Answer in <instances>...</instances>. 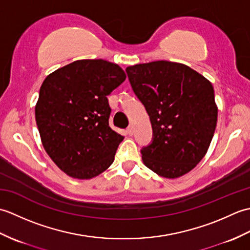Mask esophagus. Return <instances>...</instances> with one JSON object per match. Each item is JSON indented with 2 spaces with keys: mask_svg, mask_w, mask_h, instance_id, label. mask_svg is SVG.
Segmentation results:
<instances>
[{
  "mask_svg": "<svg viewBox=\"0 0 250 250\" xmlns=\"http://www.w3.org/2000/svg\"><path fill=\"white\" fill-rule=\"evenodd\" d=\"M126 132H128L129 135H133V125H130L128 128H126Z\"/></svg>",
  "mask_w": 250,
  "mask_h": 250,
  "instance_id": "obj_1",
  "label": "esophagus"
}]
</instances>
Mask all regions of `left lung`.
Masks as SVG:
<instances>
[{
	"mask_svg": "<svg viewBox=\"0 0 250 250\" xmlns=\"http://www.w3.org/2000/svg\"><path fill=\"white\" fill-rule=\"evenodd\" d=\"M125 72L152 126V141L141 150L143 162L166 178L187 174L203 159L215 133L213 84L189 66L164 60Z\"/></svg>",
	"mask_w": 250,
	"mask_h": 250,
	"instance_id": "8db88e82",
	"label": "left lung"
}]
</instances>
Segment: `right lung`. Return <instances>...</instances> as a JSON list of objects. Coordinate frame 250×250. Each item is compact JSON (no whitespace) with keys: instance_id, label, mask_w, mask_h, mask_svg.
I'll list each match as a JSON object with an SVG mask.
<instances>
[{"instance_id":"add662e5","label":"right lung","mask_w":250,"mask_h":250,"mask_svg":"<svg viewBox=\"0 0 250 250\" xmlns=\"http://www.w3.org/2000/svg\"><path fill=\"white\" fill-rule=\"evenodd\" d=\"M125 77L115 63L78 60L51 73L42 83L35 106L42 143L70 176L92 178L114 162L124 136L109 126L107 95Z\"/></svg>"}]
</instances>
